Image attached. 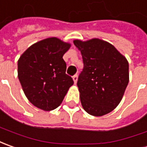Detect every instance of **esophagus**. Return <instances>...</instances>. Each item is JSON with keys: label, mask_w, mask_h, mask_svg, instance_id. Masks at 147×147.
<instances>
[{"label": "esophagus", "mask_w": 147, "mask_h": 147, "mask_svg": "<svg viewBox=\"0 0 147 147\" xmlns=\"http://www.w3.org/2000/svg\"><path fill=\"white\" fill-rule=\"evenodd\" d=\"M77 80H78V75L77 74H76V75H74L73 76V80L75 84H76L77 82Z\"/></svg>", "instance_id": "1"}]
</instances>
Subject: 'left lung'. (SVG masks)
<instances>
[{
  "label": "left lung",
  "instance_id": "left-lung-1",
  "mask_svg": "<svg viewBox=\"0 0 147 147\" xmlns=\"http://www.w3.org/2000/svg\"><path fill=\"white\" fill-rule=\"evenodd\" d=\"M80 50L84 68L77 86L84 111L94 116L112 111L120 102L129 84V63L108 42L99 39L74 40Z\"/></svg>",
  "mask_w": 147,
  "mask_h": 147
}]
</instances>
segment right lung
<instances>
[{
	"label": "right lung",
	"instance_id": "1",
	"mask_svg": "<svg viewBox=\"0 0 147 147\" xmlns=\"http://www.w3.org/2000/svg\"><path fill=\"white\" fill-rule=\"evenodd\" d=\"M70 46L55 37L45 39L30 46L18 59V80L35 107L44 111L57 108L74 84L66 74L63 58Z\"/></svg>",
	"mask_w": 147,
	"mask_h": 147
}]
</instances>
